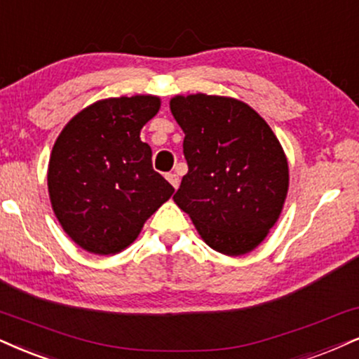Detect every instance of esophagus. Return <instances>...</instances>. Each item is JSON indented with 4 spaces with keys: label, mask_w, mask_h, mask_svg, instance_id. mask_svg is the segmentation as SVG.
<instances>
[{
    "label": "esophagus",
    "mask_w": 359,
    "mask_h": 359,
    "mask_svg": "<svg viewBox=\"0 0 359 359\" xmlns=\"http://www.w3.org/2000/svg\"><path fill=\"white\" fill-rule=\"evenodd\" d=\"M166 180L170 181V183H171V187L175 188V189L180 187V176L176 175V172H168V175H166Z\"/></svg>",
    "instance_id": "esophagus-1"
}]
</instances>
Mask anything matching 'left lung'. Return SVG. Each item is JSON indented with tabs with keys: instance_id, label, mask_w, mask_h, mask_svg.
<instances>
[{
	"instance_id": "1",
	"label": "left lung",
	"mask_w": 359,
	"mask_h": 359,
	"mask_svg": "<svg viewBox=\"0 0 359 359\" xmlns=\"http://www.w3.org/2000/svg\"><path fill=\"white\" fill-rule=\"evenodd\" d=\"M170 108L184 133L188 172L172 200L210 248L250 253L285 205L287 161L268 123L243 101L198 93Z\"/></svg>"
}]
</instances>
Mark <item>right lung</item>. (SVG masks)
<instances>
[{"instance_id":"1","label":"right lung","mask_w":359,"mask_h":359,"mask_svg":"<svg viewBox=\"0 0 359 359\" xmlns=\"http://www.w3.org/2000/svg\"><path fill=\"white\" fill-rule=\"evenodd\" d=\"M158 96L108 98L63 128L48 165L53 211L72 240L95 255H116L175 188L153 170L140 131L158 113Z\"/></svg>"}]
</instances>
